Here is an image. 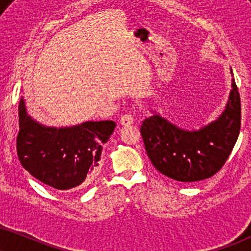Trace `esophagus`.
<instances>
[{
    "label": "esophagus",
    "instance_id": "1",
    "mask_svg": "<svg viewBox=\"0 0 251 251\" xmlns=\"http://www.w3.org/2000/svg\"><path fill=\"white\" fill-rule=\"evenodd\" d=\"M132 122H134V116H132L131 114H126V115L121 116V120H120L121 126H128L132 125Z\"/></svg>",
    "mask_w": 251,
    "mask_h": 251
}]
</instances>
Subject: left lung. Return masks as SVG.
Returning a JSON list of instances; mask_svg holds the SVG:
<instances>
[{
	"label": "left lung",
	"instance_id": "obj_1",
	"mask_svg": "<svg viewBox=\"0 0 251 251\" xmlns=\"http://www.w3.org/2000/svg\"><path fill=\"white\" fill-rule=\"evenodd\" d=\"M233 75V70L230 67ZM152 111L141 126L144 147L152 165L178 181H199L212 177L226 163L241 128V100L234 78L220 116L197 130L176 126Z\"/></svg>",
	"mask_w": 251,
	"mask_h": 251
}]
</instances>
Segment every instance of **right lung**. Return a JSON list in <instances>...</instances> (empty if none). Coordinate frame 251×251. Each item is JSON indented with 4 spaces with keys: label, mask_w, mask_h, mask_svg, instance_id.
Instances as JSON below:
<instances>
[{
    "label": "right lung",
    "mask_w": 251,
    "mask_h": 251,
    "mask_svg": "<svg viewBox=\"0 0 251 251\" xmlns=\"http://www.w3.org/2000/svg\"><path fill=\"white\" fill-rule=\"evenodd\" d=\"M18 114V159L31 176L60 191L82 187L92 180L100 162L102 145L116 126L114 121L48 126L27 114L23 98Z\"/></svg>",
    "instance_id": "1"
}]
</instances>
